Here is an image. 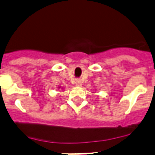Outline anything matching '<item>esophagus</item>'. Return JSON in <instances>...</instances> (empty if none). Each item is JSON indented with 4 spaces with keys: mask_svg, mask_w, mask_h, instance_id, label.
<instances>
[{
    "mask_svg": "<svg viewBox=\"0 0 155 155\" xmlns=\"http://www.w3.org/2000/svg\"><path fill=\"white\" fill-rule=\"evenodd\" d=\"M75 84H76L77 86H81L82 83L81 81V80H79V79H76V81H75Z\"/></svg>",
    "mask_w": 155,
    "mask_h": 155,
    "instance_id": "obj_1",
    "label": "esophagus"
}]
</instances>
